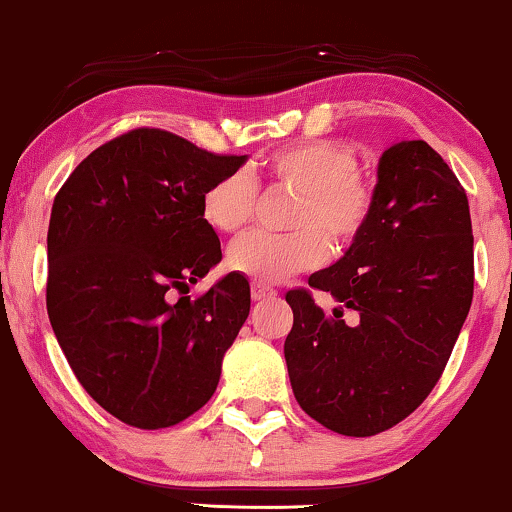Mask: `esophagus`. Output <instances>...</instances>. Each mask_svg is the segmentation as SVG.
<instances>
[{"instance_id": "1", "label": "esophagus", "mask_w": 512, "mask_h": 512, "mask_svg": "<svg viewBox=\"0 0 512 512\" xmlns=\"http://www.w3.org/2000/svg\"><path fill=\"white\" fill-rule=\"evenodd\" d=\"M275 296H277V291L270 289V286H265V284H254V286H251V298H254L256 303H261V300H270V298H275Z\"/></svg>"}]
</instances>
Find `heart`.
Returning a JSON list of instances; mask_svg holds the SVG:
<instances>
[{"instance_id": "obj_1", "label": "heart", "mask_w": 512, "mask_h": 512, "mask_svg": "<svg viewBox=\"0 0 512 512\" xmlns=\"http://www.w3.org/2000/svg\"><path fill=\"white\" fill-rule=\"evenodd\" d=\"M352 146L335 139H312L272 151L254 170L223 174L202 193L200 214L209 228L235 235L254 216L258 188L296 195L291 235L254 233L228 251V268L254 284H279L298 272L319 268L333 251H347L366 233L375 209V186L359 172ZM332 244L328 245L327 242Z\"/></svg>"}]
</instances>
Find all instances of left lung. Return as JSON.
Wrapping results in <instances>:
<instances>
[{"label":"left lung","mask_w":512,"mask_h":512,"mask_svg":"<svg viewBox=\"0 0 512 512\" xmlns=\"http://www.w3.org/2000/svg\"><path fill=\"white\" fill-rule=\"evenodd\" d=\"M307 284L338 305L326 314L310 291L286 293L284 359L300 408L356 438L403 422L443 375L473 300L468 198L429 144L382 153L366 233Z\"/></svg>","instance_id":"left-lung-1"}]
</instances>
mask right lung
<instances>
[{
  "instance_id": "1",
  "label": "right lung",
  "mask_w": 512,
  "mask_h": 512,
  "mask_svg": "<svg viewBox=\"0 0 512 512\" xmlns=\"http://www.w3.org/2000/svg\"><path fill=\"white\" fill-rule=\"evenodd\" d=\"M244 163L139 128L95 149L55 195L48 319L83 389L125 424L174 426L216 391L249 317L247 277L228 272L195 300L170 291L221 261L200 198Z\"/></svg>"
}]
</instances>
